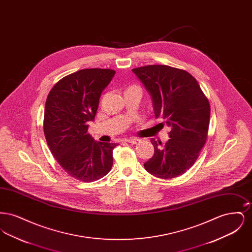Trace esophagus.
I'll return each mask as SVG.
<instances>
[{"instance_id": "obj_1", "label": "esophagus", "mask_w": 252, "mask_h": 252, "mask_svg": "<svg viewBox=\"0 0 252 252\" xmlns=\"http://www.w3.org/2000/svg\"><path fill=\"white\" fill-rule=\"evenodd\" d=\"M126 141L127 143H129V144H138V143L140 142V140H139V139H137V138H129V139H126Z\"/></svg>"}]
</instances>
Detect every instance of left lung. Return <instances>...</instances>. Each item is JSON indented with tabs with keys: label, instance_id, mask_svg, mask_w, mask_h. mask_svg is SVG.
<instances>
[{
	"label": "left lung",
	"instance_id": "1",
	"mask_svg": "<svg viewBox=\"0 0 252 252\" xmlns=\"http://www.w3.org/2000/svg\"><path fill=\"white\" fill-rule=\"evenodd\" d=\"M153 100L157 118L165 120L170 139H151L154 156L145 170L158 179H173L192 167L208 137L211 107L208 98L191 73L167 65H148L132 69Z\"/></svg>",
	"mask_w": 252,
	"mask_h": 252
}]
</instances>
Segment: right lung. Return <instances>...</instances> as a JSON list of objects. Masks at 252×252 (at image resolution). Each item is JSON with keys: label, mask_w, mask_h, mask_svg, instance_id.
I'll list each match as a JSON object with an SVG mask.
<instances>
[{"label": "right lung", "mask_w": 252, "mask_h": 252, "mask_svg": "<svg viewBox=\"0 0 252 252\" xmlns=\"http://www.w3.org/2000/svg\"><path fill=\"white\" fill-rule=\"evenodd\" d=\"M114 74L110 69L79 70L61 78L47 96L43 131L49 148L64 171L80 181L100 180L112 167L118 144L94 141L88 124Z\"/></svg>", "instance_id": "1"}]
</instances>
